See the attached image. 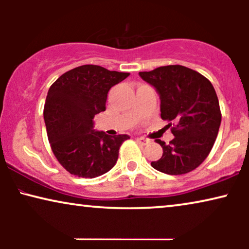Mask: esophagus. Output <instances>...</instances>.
<instances>
[{"mask_svg": "<svg viewBox=\"0 0 249 249\" xmlns=\"http://www.w3.org/2000/svg\"><path fill=\"white\" fill-rule=\"evenodd\" d=\"M136 142H137L138 144L142 145V146H144V145H147L148 142H149L148 139H146V138H142V137H137V138H136Z\"/></svg>", "mask_w": 249, "mask_h": 249, "instance_id": "obj_1", "label": "esophagus"}]
</instances>
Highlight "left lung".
Instances as JSON below:
<instances>
[{
  "label": "left lung",
  "mask_w": 249,
  "mask_h": 249,
  "mask_svg": "<svg viewBox=\"0 0 249 249\" xmlns=\"http://www.w3.org/2000/svg\"><path fill=\"white\" fill-rule=\"evenodd\" d=\"M139 76L155 87L161 100V118L175 138L162 146L163 155L151 165L166 175H185L209 156L221 124V111L211 81L183 66L160 67Z\"/></svg>",
  "instance_id": "obj_1"
}]
</instances>
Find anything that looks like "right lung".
<instances>
[{
  "label": "right lung",
  "mask_w": 249,
  "mask_h": 249,
  "mask_svg": "<svg viewBox=\"0 0 249 249\" xmlns=\"http://www.w3.org/2000/svg\"><path fill=\"white\" fill-rule=\"evenodd\" d=\"M129 74L85 64L67 71L50 87L44 107L47 137L53 154L71 175L91 179L117 163L129 136L95 131L93 119L105 111L111 87Z\"/></svg>",
  "instance_id": "right-lung-1"
}]
</instances>
